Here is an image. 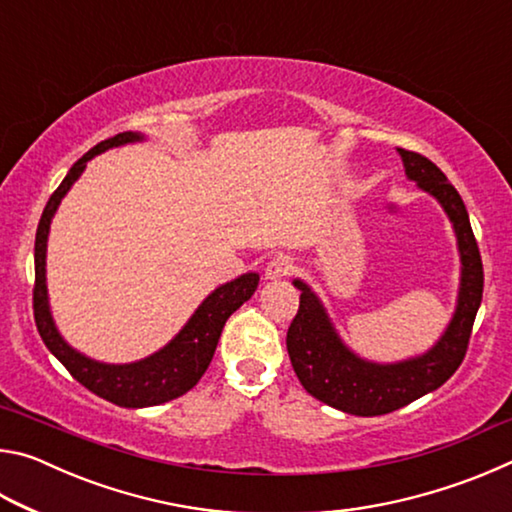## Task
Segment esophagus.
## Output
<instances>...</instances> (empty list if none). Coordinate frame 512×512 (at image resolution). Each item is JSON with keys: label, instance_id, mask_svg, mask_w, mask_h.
<instances>
[{"label": "esophagus", "instance_id": "1", "mask_svg": "<svg viewBox=\"0 0 512 512\" xmlns=\"http://www.w3.org/2000/svg\"><path fill=\"white\" fill-rule=\"evenodd\" d=\"M293 271H296L293 259L289 255H277L266 264L264 275H266V280H282V277H289Z\"/></svg>", "mask_w": 512, "mask_h": 512}]
</instances>
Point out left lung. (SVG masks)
I'll return each instance as SVG.
<instances>
[{"label":"left lung","mask_w":512,"mask_h":512,"mask_svg":"<svg viewBox=\"0 0 512 512\" xmlns=\"http://www.w3.org/2000/svg\"><path fill=\"white\" fill-rule=\"evenodd\" d=\"M397 151L402 155L406 176L443 205L454 225L461 253L456 311L440 341L422 357L400 363L384 366L361 359L339 339L316 293L302 280L293 282L302 293L298 314L287 332V350L300 384L327 406L363 418L397 411L443 386L465 359L483 298V264L461 194L429 158L406 149Z\"/></svg>","instance_id":"obj_1"}]
</instances>
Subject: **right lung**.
I'll list each match as a JSON object with an SVG mask.
<instances>
[{
  "mask_svg": "<svg viewBox=\"0 0 512 512\" xmlns=\"http://www.w3.org/2000/svg\"><path fill=\"white\" fill-rule=\"evenodd\" d=\"M140 140L142 135L137 133H119L115 137H110V140L99 142L94 149L85 153L79 162H74V167L69 169L63 183L58 185L54 194H51L45 212L40 216L36 232V287H33V318H36L38 332L49 352L54 354V357L69 370V375L88 388V391L117 406H126V409L155 406L176 400V397L192 391L198 384V379L203 377L207 366H210L225 320L253 296L259 284L257 273H246L237 277V280L214 289L210 296L203 300V305L194 311V316L187 320V325L176 334V339L142 361L112 366V363H99L94 359H88L85 354L69 348L63 336L58 334L47 300L45 259L51 219H54L58 205L69 192V187L76 183V178L81 176L85 164H88L94 155L108 151L112 146Z\"/></svg>",
  "mask_w": 512,
  "mask_h": 512,
  "instance_id": "add662e5",
  "label": "right lung"
}]
</instances>
